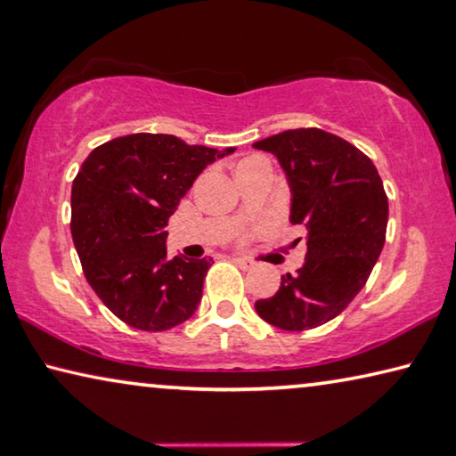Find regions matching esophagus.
I'll return each mask as SVG.
<instances>
[{
    "instance_id": "esophagus-1",
    "label": "esophagus",
    "mask_w": 456,
    "mask_h": 456,
    "mask_svg": "<svg viewBox=\"0 0 456 456\" xmlns=\"http://www.w3.org/2000/svg\"><path fill=\"white\" fill-rule=\"evenodd\" d=\"M235 264L241 267V270H254L256 267V262L254 259H248V257H233Z\"/></svg>"
}]
</instances>
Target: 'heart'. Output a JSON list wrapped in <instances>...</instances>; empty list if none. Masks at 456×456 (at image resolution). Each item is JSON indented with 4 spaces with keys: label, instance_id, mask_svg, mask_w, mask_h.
<instances>
[{
    "label": "heart",
    "instance_id": "heart-1",
    "mask_svg": "<svg viewBox=\"0 0 456 456\" xmlns=\"http://www.w3.org/2000/svg\"><path fill=\"white\" fill-rule=\"evenodd\" d=\"M257 162H265L264 158H259V156H251V158H245V160H241L240 164H237V168L235 170H240V168H245V166H249V164H257Z\"/></svg>",
    "mask_w": 456,
    "mask_h": 456
}]
</instances>
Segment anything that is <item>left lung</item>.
<instances>
[{
    "mask_svg": "<svg viewBox=\"0 0 456 456\" xmlns=\"http://www.w3.org/2000/svg\"><path fill=\"white\" fill-rule=\"evenodd\" d=\"M278 158L290 186V223L306 231V259L281 276L257 314L281 330L329 322L361 292L384 249L387 197L373 162L322 129H288L254 143Z\"/></svg>",
    "mask_w": 456,
    "mask_h": 456,
    "instance_id": "8db88e82",
    "label": "left lung"
}]
</instances>
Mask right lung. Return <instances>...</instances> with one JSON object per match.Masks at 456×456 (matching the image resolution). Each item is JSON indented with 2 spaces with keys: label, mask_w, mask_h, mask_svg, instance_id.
<instances>
[{
  "label": "right lung",
  "mask_w": 456,
  "mask_h": 456,
  "mask_svg": "<svg viewBox=\"0 0 456 456\" xmlns=\"http://www.w3.org/2000/svg\"><path fill=\"white\" fill-rule=\"evenodd\" d=\"M235 148L134 134L91 151L72 183L70 233L85 278L119 321L168 330L199 308L211 257H168V219L208 164Z\"/></svg>",
  "instance_id": "right-lung-1"
}]
</instances>
